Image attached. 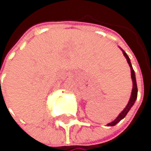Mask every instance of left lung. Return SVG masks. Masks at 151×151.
<instances>
[{
	"label": "left lung",
	"mask_w": 151,
	"mask_h": 151,
	"mask_svg": "<svg viewBox=\"0 0 151 151\" xmlns=\"http://www.w3.org/2000/svg\"><path fill=\"white\" fill-rule=\"evenodd\" d=\"M122 52H123V55L125 56V58L127 59V61L129 63V65L130 67V72H131V79H132V82H133V88H132V91H131V96H130V99H129V103L127 104L126 108L123 109L122 111H121L119 113V115L117 117V119L115 120H113L112 122L111 123H109L108 126H115L118 122H119V121L124 119L125 116L127 115V113L129 112V111L131 109V107L133 106V104L135 103V101L137 100V96H138V88H137V82H136V77H135V72L134 70H133L132 69V66H131V63H130V60L129 58V56L126 54L125 51L122 50Z\"/></svg>",
	"instance_id": "obj_1"
}]
</instances>
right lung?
<instances>
[{"label":"right lung","mask_w":151,"mask_h":151,"mask_svg":"<svg viewBox=\"0 0 151 151\" xmlns=\"http://www.w3.org/2000/svg\"><path fill=\"white\" fill-rule=\"evenodd\" d=\"M0 82H1V81H0ZM0 87H1V86H0Z\"/></svg>","instance_id":"add662e5"}]
</instances>
